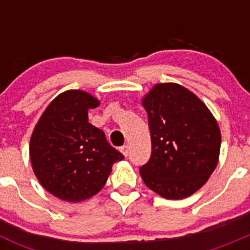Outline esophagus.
Masks as SVG:
<instances>
[{
	"label": "esophagus",
	"instance_id": "34e87169",
	"mask_svg": "<svg viewBox=\"0 0 250 250\" xmlns=\"http://www.w3.org/2000/svg\"><path fill=\"white\" fill-rule=\"evenodd\" d=\"M129 150H130L129 145H124V146L120 147V151L123 152V155H124V156H127V155H129Z\"/></svg>",
	"mask_w": 250,
	"mask_h": 250
}]
</instances>
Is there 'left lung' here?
Instances as JSON below:
<instances>
[{"label":"left lung","mask_w":250,"mask_h":250,"mask_svg":"<svg viewBox=\"0 0 250 250\" xmlns=\"http://www.w3.org/2000/svg\"><path fill=\"white\" fill-rule=\"evenodd\" d=\"M141 104L151 136V156L139 170L141 179L167 199L190 196L218 164V123L207 105L179 83H156Z\"/></svg>","instance_id":"8db88e82"}]
</instances>
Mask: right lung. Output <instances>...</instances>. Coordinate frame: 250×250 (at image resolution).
I'll list each match as a JSON object with an SVG mask.
<instances>
[{"label": "right lung", "mask_w": 250, "mask_h": 250, "mask_svg": "<svg viewBox=\"0 0 250 250\" xmlns=\"http://www.w3.org/2000/svg\"><path fill=\"white\" fill-rule=\"evenodd\" d=\"M100 101L83 90L60 94L37 121L30 159L40 184L66 202L89 199L104 188L114 163L124 155L89 123L87 111Z\"/></svg>", "instance_id": "add662e5"}]
</instances>
